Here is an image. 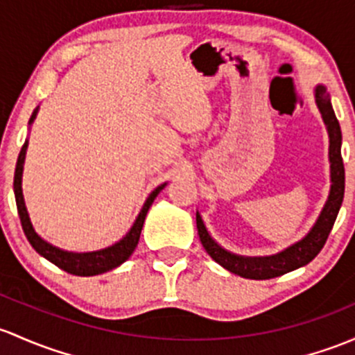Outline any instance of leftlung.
<instances>
[{
	"instance_id": "8db88e82",
	"label": "left lung",
	"mask_w": 355,
	"mask_h": 355,
	"mask_svg": "<svg viewBox=\"0 0 355 355\" xmlns=\"http://www.w3.org/2000/svg\"><path fill=\"white\" fill-rule=\"evenodd\" d=\"M316 105L325 121L328 136H330V168H331V190L328 200L323 207L322 214H320L318 221L309 231L308 236L303 238L300 243L293 245L291 248L284 250L279 255L272 257H259V259H252V257H240L233 255V253L226 252L221 248L211 236H209L206 226H204L202 219H200L199 212H197V231H199L200 243L204 248L219 266H223L226 270L233 272V274L241 275L246 279H272L279 277V275L286 274V272L294 270L306 266L311 262L323 245L327 243V238L330 234L331 227H334L335 219H337L338 211H340L342 200H344V190H345V170L344 162H342V130L338 124L335 112L331 109L330 95L323 87L316 88Z\"/></svg>"
}]
</instances>
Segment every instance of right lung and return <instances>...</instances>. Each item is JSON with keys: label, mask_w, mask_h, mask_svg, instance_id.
I'll return each instance as SVG.
<instances>
[{"label": "right lung", "mask_w": 355, "mask_h": 355, "mask_svg": "<svg viewBox=\"0 0 355 355\" xmlns=\"http://www.w3.org/2000/svg\"><path fill=\"white\" fill-rule=\"evenodd\" d=\"M37 110L33 112L32 117H30V122L35 119ZM27 141L21 146L20 155H18L17 159V168H15V178H13V190H15V200H17V209L18 216H20L21 227H24V233L30 241V245L33 246L39 255H42L44 259H47L49 262L58 266L62 270L69 272L73 275H96L102 274V272L112 270V268L119 267L121 263H124L125 260L129 259L130 253L134 252V248L137 246V241H139L141 230H143L144 219H146V214L151 207L153 200L156 199L162 189L165 185H159L158 189H155L151 192V196L148 197V200L144 202L143 209H141L139 216H137L136 223L130 227V231L122 238L119 243L109 246L105 250H100V252H92V253H71L64 252V250H59L55 246H52L44 241L39 234L33 231L32 223H30L27 207H25L24 202V193H21V171H24V162H25V151H27Z\"/></svg>", "instance_id": "right-lung-1"}]
</instances>
